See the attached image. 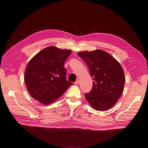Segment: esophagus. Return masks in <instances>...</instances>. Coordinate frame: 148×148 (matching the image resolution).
Returning <instances> with one entry per match:
<instances>
[{"instance_id":"obj_1","label":"esophagus","mask_w":148,"mask_h":148,"mask_svg":"<svg viewBox=\"0 0 148 148\" xmlns=\"http://www.w3.org/2000/svg\"><path fill=\"white\" fill-rule=\"evenodd\" d=\"M79 82H79V80H77L74 83H75V84H79Z\"/></svg>"}]
</instances>
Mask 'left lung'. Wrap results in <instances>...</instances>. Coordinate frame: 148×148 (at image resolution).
<instances>
[{"mask_svg":"<svg viewBox=\"0 0 148 148\" xmlns=\"http://www.w3.org/2000/svg\"><path fill=\"white\" fill-rule=\"evenodd\" d=\"M89 69L93 88L85 97L96 110L104 111L112 108L122 94L125 75L119 62L103 50L78 53Z\"/></svg>","mask_w":148,"mask_h":148,"instance_id":"1","label":"left lung"}]
</instances>
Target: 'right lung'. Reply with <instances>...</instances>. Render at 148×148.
I'll use <instances>...</instances> for the list:
<instances>
[{
    "label": "right lung",
    "mask_w": 148,
    "mask_h": 148,
    "mask_svg": "<svg viewBox=\"0 0 148 148\" xmlns=\"http://www.w3.org/2000/svg\"><path fill=\"white\" fill-rule=\"evenodd\" d=\"M69 50L48 47L37 53L28 63L25 82L30 95L42 104L52 103L73 84L66 79L65 60Z\"/></svg>",
    "instance_id": "add662e5"
}]
</instances>
